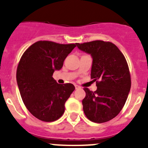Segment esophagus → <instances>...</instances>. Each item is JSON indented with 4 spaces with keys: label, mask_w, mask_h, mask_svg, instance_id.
<instances>
[{
    "label": "esophagus",
    "mask_w": 148,
    "mask_h": 148,
    "mask_svg": "<svg viewBox=\"0 0 148 148\" xmlns=\"http://www.w3.org/2000/svg\"><path fill=\"white\" fill-rule=\"evenodd\" d=\"M75 90H78V89L80 88V87H79V86H78V85H75Z\"/></svg>",
    "instance_id": "obj_1"
}]
</instances>
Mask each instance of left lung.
Instances as JSON below:
<instances>
[{
    "mask_svg": "<svg viewBox=\"0 0 148 148\" xmlns=\"http://www.w3.org/2000/svg\"><path fill=\"white\" fill-rule=\"evenodd\" d=\"M80 50L92 58L91 78L96 82L95 92L84 87L82 100L87 118L104 123L115 118L123 108L131 87L127 63L115 44L103 40L76 44Z\"/></svg>",
    "mask_w": 148,
    "mask_h": 148,
    "instance_id": "1",
    "label": "left lung"
}]
</instances>
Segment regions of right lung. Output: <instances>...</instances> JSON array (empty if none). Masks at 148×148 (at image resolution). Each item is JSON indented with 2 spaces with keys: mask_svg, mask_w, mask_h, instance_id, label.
Here are the masks:
<instances>
[{
  "mask_svg": "<svg viewBox=\"0 0 148 148\" xmlns=\"http://www.w3.org/2000/svg\"><path fill=\"white\" fill-rule=\"evenodd\" d=\"M76 44H61L40 40L23 53L17 68L16 79L26 108L35 118L54 121L64 112V104L75 90L73 84H60L53 78L61 70Z\"/></svg>",
  "mask_w": 148,
  "mask_h": 148,
  "instance_id": "1",
  "label": "right lung"
}]
</instances>
